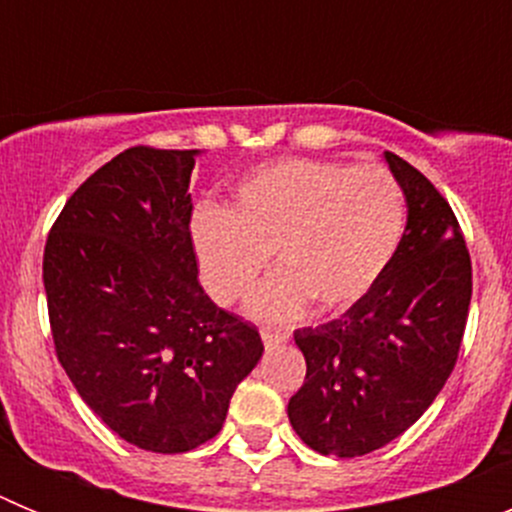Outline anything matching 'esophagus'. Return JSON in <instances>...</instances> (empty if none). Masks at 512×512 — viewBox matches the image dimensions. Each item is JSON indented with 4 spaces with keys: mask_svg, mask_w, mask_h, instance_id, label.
I'll use <instances>...</instances> for the list:
<instances>
[{
    "mask_svg": "<svg viewBox=\"0 0 512 512\" xmlns=\"http://www.w3.org/2000/svg\"><path fill=\"white\" fill-rule=\"evenodd\" d=\"M261 338H264V346L266 351H274V348L284 346L287 343V333H282V330H271V328H264L261 330Z\"/></svg>",
    "mask_w": 512,
    "mask_h": 512,
    "instance_id": "esophagus-1",
    "label": "esophagus"
}]
</instances>
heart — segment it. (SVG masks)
I'll return each mask as SVG.
<instances>
[{
  "mask_svg": "<svg viewBox=\"0 0 512 512\" xmlns=\"http://www.w3.org/2000/svg\"><path fill=\"white\" fill-rule=\"evenodd\" d=\"M405 230V197L390 169L318 158H282L253 169L235 187L228 212L202 210L192 241L200 279L223 307L251 300L264 320L354 307L382 279Z\"/></svg>",
  "mask_w": 512,
  "mask_h": 512,
  "instance_id": "b5f03b06",
  "label": "heart"
}]
</instances>
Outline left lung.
<instances>
[{
	"instance_id": "left-lung-1",
	"label": "left lung",
	"mask_w": 512,
	"mask_h": 512,
	"mask_svg": "<svg viewBox=\"0 0 512 512\" xmlns=\"http://www.w3.org/2000/svg\"><path fill=\"white\" fill-rule=\"evenodd\" d=\"M408 200V225L369 295L343 318L295 330L305 384L287 415L325 456L382 449L431 408L454 372L472 300V259L454 210L415 166L384 153Z\"/></svg>"
}]
</instances>
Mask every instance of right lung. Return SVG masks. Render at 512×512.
<instances>
[{"mask_svg": "<svg viewBox=\"0 0 512 512\" xmlns=\"http://www.w3.org/2000/svg\"><path fill=\"white\" fill-rule=\"evenodd\" d=\"M194 156L122 151L71 194L43 253L63 372L122 441L156 454L215 438L264 354L259 330L197 282Z\"/></svg>", "mask_w": 512, "mask_h": 512, "instance_id": "obj_1", "label": "right lung"}]
</instances>
